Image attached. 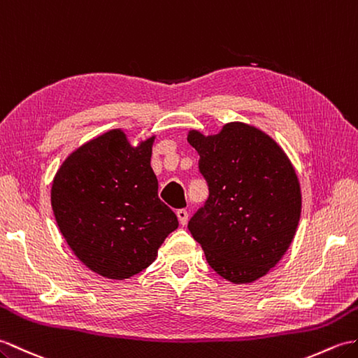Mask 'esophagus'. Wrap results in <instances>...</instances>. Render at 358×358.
Masks as SVG:
<instances>
[{
  "mask_svg": "<svg viewBox=\"0 0 358 358\" xmlns=\"http://www.w3.org/2000/svg\"><path fill=\"white\" fill-rule=\"evenodd\" d=\"M177 217H178V221H180L181 226H186V224H187V218H189L187 210H185V209L177 210Z\"/></svg>",
  "mask_w": 358,
  "mask_h": 358,
  "instance_id": "1",
  "label": "esophagus"
}]
</instances>
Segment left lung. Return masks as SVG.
Segmentation results:
<instances>
[{"instance_id":"left-lung-1","label":"left lung","mask_w":358,"mask_h":358,"mask_svg":"<svg viewBox=\"0 0 358 358\" xmlns=\"http://www.w3.org/2000/svg\"><path fill=\"white\" fill-rule=\"evenodd\" d=\"M209 198L187 227L221 278L250 284L285 255L302 210L292 162L265 132L231 122L215 136L189 131Z\"/></svg>"}]
</instances>
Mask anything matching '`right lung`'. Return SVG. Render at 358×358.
I'll use <instances>...</instances> for the list:
<instances>
[{
  "instance_id": "1",
  "label": "right lung",
  "mask_w": 358,
  "mask_h": 358,
  "mask_svg": "<svg viewBox=\"0 0 358 358\" xmlns=\"http://www.w3.org/2000/svg\"><path fill=\"white\" fill-rule=\"evenodd\" d=\"M154 138L131 146L122 129H111L66 157L55 176L57 227L78 259L103 278L123 280L149 267L178 227L159 198Z\"/></svg>"
}]
</instances>
